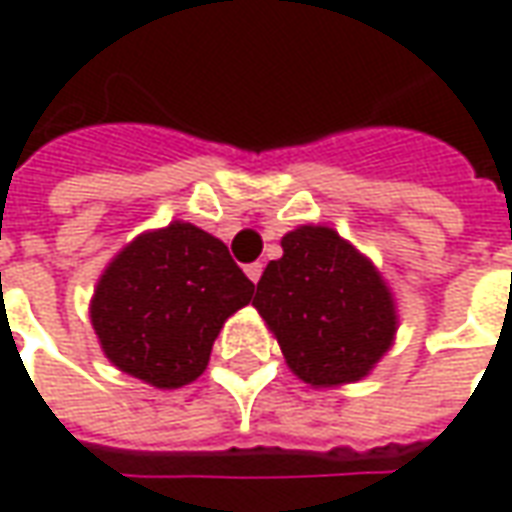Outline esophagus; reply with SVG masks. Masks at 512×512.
<instances>
[{"label":"esophagus","mask_w":512,"mask_h":512,"mask_svg":"<svg viewBox=\"0 0 512 512\" xmlns=\"http://www.w3.org/2000/svg\"><path fill=\"white\" fill-rule=\"evenodd\" d=\"M244 271H246V277H249V280H252L257 285V280H260V274H263V263H249V266H246Z\"/></svg>","instance_id":"1"}]
</instances>
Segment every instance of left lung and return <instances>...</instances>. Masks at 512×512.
Segmentation results:
<instances>
[{"label":"left lung","instance_id":"obj_1","mask_svg":"<svg viewBox=\"0 0 512 512\" xmlns=\"http://www.w3.org/2000/svg\"><path fill=\"white\" fill-rule=\"evenodd\" d=\"M252 305L288 368L313 388L368 377L399 330L396 299L380 268L324 224L282 235V257L266 266Z\"/></svg>","mask_w":512,"mask_h":512}]
</instances>
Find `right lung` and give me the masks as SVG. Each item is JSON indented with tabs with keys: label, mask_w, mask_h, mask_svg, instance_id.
<instances>
[{
	"label": "right lung",
	"mask_w": 512,
	"mask_h": 512,
	"mask_svg": "<svg viewBox=\"0 0 512 512\" xmlns=\"http://www.w3.org/2000/svg\"><path fill=\"white\" fill-rule=\"evenodd\" d=\"M255 285L216 235L191 221L146 230L102 271L91 324L113 366L160 391L202 377L224 321Z\"/></svg>",
	"instance_id": "add662e5"
}]
</instances>
